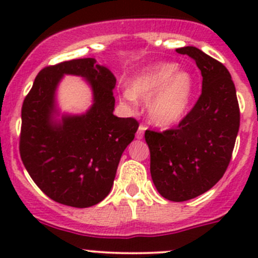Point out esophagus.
Wrapping results in <instances>:
<instances>
[{"mask_svg":"<svg viewBox=\"0 0 258 258\" xmlns=\"http://www.w3.org/2000/svg\"><path fill=\"white\" fill-rule=\"evenodd\" d=\"M145 131H146V126H144V124H140L139 130H137V132H136V139L141 140L142 137H144Z\"/></svg>","mask_w":258,"mask_h":258,"instance_id":"obj_1","label":"esophagus"}]
</instances>
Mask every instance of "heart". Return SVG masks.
Masks as SVG:
<instances>
[{"label":"heart","instance_id":"heart-1","mask_svg":"<svg viewBox=\"0 0 258 258\" xmlns=\"http://www.w3.org/2000/svg\"><path fill=\"white\" fill-rule=\"evenodd\" d=\"M194 92V77L176 63L162 62L147 67L128 83L122 101L136 108L137 101H146L151 123L160 127L176 124L187 112Z\"/></svg>","mask_w":258,"mask_h":258}]
</instances>
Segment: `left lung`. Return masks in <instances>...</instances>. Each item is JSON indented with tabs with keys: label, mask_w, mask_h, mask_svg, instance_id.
I'll return each instance as SVG.
<instances>
[{
	"label": "left lung",
	"mask_w": 258,
	"mask_h": 258,
	"mask_svg": "<svg viewBox=\"0 0 258 258\" xmlns=\"http://www.w3.org/2000/svg\"><path fill=\"white\" fill-rule=\"evenodd\" d=\"M195 59L202 75L196 105L176 128L147 131L151 176L162 197L173 202L195 199L212 188L230 165L240 128V107L228 70L201 49H176Z\"/></svg>",
	"instance_id": "obj_1"
}]
</instances>
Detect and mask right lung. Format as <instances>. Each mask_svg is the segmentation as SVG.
<instances>
[{
    "instance_id": "right-lung-1",
    "label": "right lung",
    "mask_w": 258,
    "mask_h": 258,
    "mask_svg": "<svg viewBox=\"0 0 258 258\" xmlns=\"http://www.w3.org/2000/svg\"><path fill=\"white\" fill-rule=\"evenodd\" d=\"M64 74L83 77L94 103L83 115L55 116V90ZM116 79L95 58L45 67L36 76L21 111V160L31 178L53 201L85 209L112 188L121 156L135 139L139 122L114 116Z\"/></svg>"
}]
</instances>
